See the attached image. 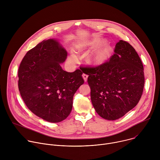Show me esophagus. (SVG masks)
<instances>
[{
	"instance_id": "34e87169",
	"label": "esophagus",
	"mask_w": 160,
	"mask_h": 160,
	"mask_svg": "<svg viewBox=\"0 0 160 160\" xmlns=\"http://www.w3.org/2000/svg\"><path fill=\"white\" fill-rule=\"evenodd\" d=\"M82 77H83L84 81H85V82H87V78H88V75H86V74H83V75H82Z\"/></svg>"
}]
</instances>
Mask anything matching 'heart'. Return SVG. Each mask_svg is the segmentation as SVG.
Segmentation results:
<instances>
[{"label": "heart", "mask_w": 160, "mask_h": 160, "mask_svg": "<svg viewBox=\"0 0 160 160\" xmlns=\"http://www.w3.org/2000/svg\"><path fill=\"white\" fill-rule=\"evenodd\" d=\"M106 42L107 40L105 38L90 39L77 43L76 49L80 52L94 50L87 56V61L92 66H99L109 59L112 52V48L110 45H106L101 48H100L105 45ZM69 61L71 62L76 63L78 59L75 55L72 54L69 56Z\"/></svg>", "instance_id": "heart-1"}]
</instances>
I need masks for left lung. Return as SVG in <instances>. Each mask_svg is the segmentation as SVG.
<instances>
[{
  "mask_svg": "<svg viewBox=\"0 0 160 160\" xmlns=\"http://www.w3.org/2000/svg\"><path fill=\"white\" fill-rule=\"evenodd\" d=\"M90 99L98 115L115 120L139 102L144 86L142 61L134 48L120 40L110 60L96 68H85Z\"/></svg>",
  "mask_w": 160,
  "mask_h": 160,
  "instance_id": "1",
  "label": "left lung"
}]
</instances>
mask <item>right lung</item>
<instances>
[{
	"label": "right lung",
	"mask_w": 160,
	"mask_h": 160,
	"mask_svg": "<svg viewBox=\"0 0 160 160\" xmlns=\"http://www.w3.org/2000/svg\"><path fill=\"white\" fill-rule=\"evenodd\" d=\"M66 50L56 38L44 40L27 52L18 70V88L28 108L43 120L58 123L65 120L73 98L84 83L80 70L70 73L61 66Z\"/></svg>",
	"instance_id": "right-lung-1"
}]
</instances>
